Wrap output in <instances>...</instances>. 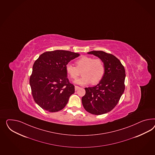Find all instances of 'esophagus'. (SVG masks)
I'll use <instances>...</instances> for the list:
<instances>
[{"mask_svg": "<svg viewBox=\"0 0 155 155\" xmlns=\"http://www.w3.org/2000/svg\"><path fill=\"white\" fill-rule=\"evenodd\" d=\"M80 88L79 87H78V86H75V91H78L79 89Z\"/></svg>", "mask_w": 155, "mask_h": 155, "instance_id": "1", "label": "esophagus"}]
</instances>
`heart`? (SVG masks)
Instances as JSON below:
<instances>
[{
    "mask_svg": "<svg viewBox=\"0 0 155 155\" xmlns=\"http://www.w3.org/2000/svg\"><path fill=\"white\" fill-rule=\"evenodd\" d=\"M76 67L67 63L66 72L71 79L75 80L80 75V71H81L83 76L76 80V84L83 85L91 83L92 85H96L101 80L105 74L104 64L99 58L83 56L76 61Z\"/></svg>",
    "mask_w": 155,
    "mask_h": 155,
    "instance_id": "b5f03b06",
    "label": "heart"
}]
</instances>
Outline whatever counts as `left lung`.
I'll return each mask as SVG.
<instances>
[{
	"label": "left lung",
	"instance_id": "left-lung-1",
	"mask_svg": "<svg viewBox=\"0 0 155 155\" xmlns=\"http://www.w3.org/2000/svg\"><path fill=\"white\" fill-rule=\"evenodd\" d=\"M87 53L101 59L105 71L97 85L85 88V94L81 101L85 110L92 114L101 115L113 110L120 101L125 88V70L120 60L111 54L102 51Z\"/></svg>",
	"mask_w": 155,
	"mask_h": 155
}]
</instances>
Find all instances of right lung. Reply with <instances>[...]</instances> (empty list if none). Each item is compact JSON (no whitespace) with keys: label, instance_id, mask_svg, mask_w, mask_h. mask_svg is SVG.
Listing matches in <instances>:
<instances>
[{"label":"right lung","instance_id":"1","mask_svg":"<svg viewBox=\"0 0 155 155\" xmlns=\"http://www.w3.org/2000/svg\"><path fill=\"white\" fill-rule=\"evenodd\" d=\"M80 54L66 50L46 51L35 61L29 84L36 104L45 110L57 112L63 109L75 86L67 78L66 65Z\"/></svg>","mask_w":155,"mask_h":155}]
</instances>
